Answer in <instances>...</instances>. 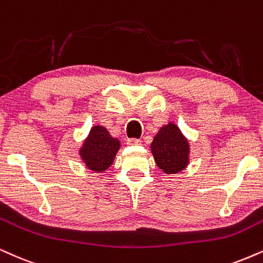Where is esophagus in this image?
<instances>
[{
    "mask_svg": "<svg viewBox=\"0 0 263 263\" xmlns=\"http://www.w3.org/2000/svg\"><path fill=\"white\" fill-rule=\"evenodd\" d=\"M126 143H127L128 145H141L142 141L137 140V138H128Z\"/></svg>",
    "mask_w": 263,
    "mask_h": 263,
    "instance_id": "obj_1",
    "label": "esophagus"
}]
</instances>
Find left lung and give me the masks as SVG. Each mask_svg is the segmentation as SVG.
Returning a JSON list of instances; mask_svg holds the SVG:
<instances>
[{
    "label": "left lung",
    "instance_id": "left-lung-1",
    "mask_svg": "<svg viewBox=\"0 0 263 263\" xmlns=\"http://www.w3.org/2000/svg\"><path fill=\"white\" fill-rule=\"evenodd\" d=\"M151 151L158 167L165 174L180 173L189 165V141L173 122L159 129L152 142Z\"/></svg>",
    "mask_w": 263,
    "mask_h": 263
}]
</instances>
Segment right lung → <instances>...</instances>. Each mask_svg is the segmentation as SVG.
Here are the masks:
<instances>
[{
    "mask_svg": "<svg viewBox=\"0 0 263 263\" xmlns=\"http://www.w3.org/2000/svg\"><path fill=\"white\" fill-rule=\"evenodd\" d=\"M120 149V141L114 138L103 126H93L80 149L85 166L94 173L109 169Z\"/></svg>",
    "mask_w": 263,
    "mask_h": 263,
    "instance_id": "right-lung-1",
    "label": "right lung"
}]
</instances>
